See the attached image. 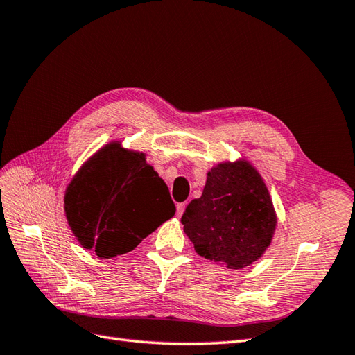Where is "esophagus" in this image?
I'll return each mask as SVG.
<instances>
[{"label":"esophagus","instance_id":"obj_1","mask_svg":"<svg viewBox=\"0 0 355 355\" xmlns=\"http://www.w3.org/2000/svg\"><path fill=\"white\" fill-rule=\"evenodd\" d=\"M185 207H187V202H178V206H176L178 216H182V214H184V211H185Z\"/></svg>","mask_w":355,"mask_h":355}]
</instances>
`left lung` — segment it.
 Here are the masks:
<instances>
[{"label": "left lung", "mask_w": 355, "mask_h": 355, "mask_svg": "<svg viewBox=\"0 0 355 355\" xmlns=\"http://www.w3.org/2000/svg\"><path fill=\"white\" fill-rule=\"evenodd\" d=\"M182 223L200 256L241 270L270 245L277 219L261 176L239 161L209 171L202 196L188 204Z\"/></svg>", "instance_id": "obj_1"}]
</instances>
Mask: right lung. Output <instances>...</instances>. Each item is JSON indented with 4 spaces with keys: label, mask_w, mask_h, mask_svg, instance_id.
I'll use <instances>...</instances> for the list:
<instances>
[{
    "label": "right lung",
    "mask_w": 355,
    "mask_h": 355,
    "mask_svg": "<svg viewBox=\"0 0 355 355\" xmlns=\"http://www.w3.org/2000/svg\"><path fill=\"white\" fill-rule=\"evenodd\" d=\"M65 211L84 249L110 259L132 252L176 207L144 154L111 144L75 175L65 194Z\"/></svg>",
    "instance_id": "add662e5"
}]
</instances>
